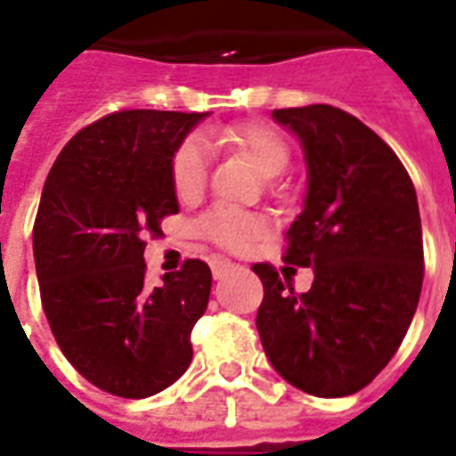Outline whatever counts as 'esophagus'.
Returning <instances> with one entry per match:
<instances>
[{"mask_svg":"<svg viewBox=\"0 0 456 456\" xmlns=\"http://www.w3.org/2000/svg\"><path fill=\"white\" fill-rule=\"evenodd\" d=\"M234 270V263H227V260H215L213 263V277L215 280H222L224 274Z\"/></svg>","mask_w":456,"mask_h":456,"instance_id":"obj_1","label":"esophagus"}]
</instances>
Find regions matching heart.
Segmentation results:
<instances>
[{
	"label": "heart",
	"mask_w": 456,
	"mask_h": 456,
	"mask_svg": "<svg viewBox=\"0 0 456 456\" xmlns=\"http://www.w3.org/2000/svg\"><path fill=\"white\" fill-rule=\"evenodd\" d=\"M222 138L251 159L265 179L284 174L291 162L287 141L265 124H243L227 131ZM205 176H208V148L198 135H191L176 148L172 158V186L176 196L182 200L198 196L205 186ZM200 232L224 248H243L263 232V224L253 215L217 208L200 217Z\"/></svg>",
	"instance_id": "obj_1"
}]
</instances>
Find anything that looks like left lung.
<instances>
[{
  "label": "left lung",
  "mask_w": 456,
  "mask_h": 456,
  "mask_svg": "<svg viewBox=\"0 0 456 456\" xmlns=\"http://www.w3.org/2000/svg\"><path fill=\"white\" fill-rule=\"evenodd\" d=\"M273 119L304 148L308 186L284 260L313 267V284L297 294L287 274L253 265L265 287L256 328L289 385L346 397L390 363L419 305L416 189L390 145L352 114L308 104L274 110Z\"/></svg>",
  "instance_id": "8db88e82"
}]
</instances>
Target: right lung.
<instances>
[{
    "mask_svg": "<svg viewBox=\"0 0 456 456\" xmlns=\"http://www.w3.org/2000/svg\"><path fill=\"white\" fill-rule=\"evenodd\" d=\"M208 112L107 114L64 145L45 182L33 227L43 308L59 349L100 390L158 395L193 359L191 330L213 274L186 260L145 287L143 236L179 213L172 158Z\"/></svg>",
    "mask_w": 456,
    "mask_h": 456,
    "instance_id": "1",
    "label": "right lung"
}]
</instances>
